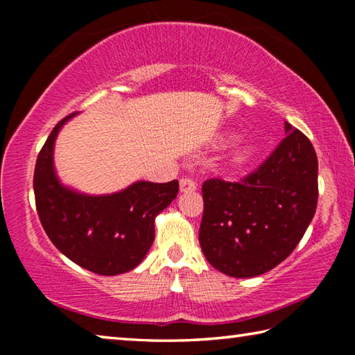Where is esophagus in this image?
Segmentation results:
<instances>
[{"mask_svg":"<svg viewBox=\"0 0 355 355\" xmlns=\"http://www.w3.org/2000/svg\"><path fill=\"white\" fill-rule=\"evenodd\" d=\"M197 184L192 182L191 178H182L180 180V191L182 192H194Z\"/></svg>","mask_w":355,"mask_h":355,"instance_id":"obj_1","label":"esophagus"}]
</instances>
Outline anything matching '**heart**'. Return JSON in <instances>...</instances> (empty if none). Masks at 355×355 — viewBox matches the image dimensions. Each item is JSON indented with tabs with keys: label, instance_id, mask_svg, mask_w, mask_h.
<instances>
[{
	"label": "heart",
	"instance_id": "heart-1",
	"mask_svg": "<svg viewBox=\"0 0 355 355\" xmlns=\"http://www.w3.org/2000/svg\"><path fill=\"white\" fill-rule=\"evenodd\" d=\"M233 139H235V136H224L220 137V144L222 146H225V144H230ZM258 153V147L255 144H241V146H238L235 150L232 152L230 156V163L233 167H243L245 164H249L252 159L255 158Z\"/></svg>",
	"mask_w": 355,
	"mask_h": 355
}]
</instances>
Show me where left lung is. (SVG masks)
I'll use <instances>...</instances> for the list:
<instances>
[{"instance_id":"obj_1","label":"left lung","mask_w":355,"mask_h":355,"mask_svg":"<svg viewBox=\"0 0 355 355\" xmlns=\"http://www.w3.org/2000/svg\"><path fill=\"white\" fill-rule=\"evenodd\" d=\"M285 139L245 177L202 186L199 243L214 269L230 277H255L291 254L313 219L318 158L309 137L285 122Z\"/></svg>"}]
</instances>
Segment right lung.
<instances>
[{"mask_svg": "<svg viewBox=\"0 0 355 355\" xmlns=\"http://www.w3.org/2000/svg\"><path fill=\"white\" fill-rule=\"evenodd\" d=\"M78 112L62 119L37 156L35 207L51 243L87 271L119 275L135 269L152 248L155 219L177 197L178 182H135L112 194H84L65 186L55 169L59 131Z\"/></svg>", "mask_w": 355, "mask_h": 355, "instance_id": "add662e5", "label": "right lung"}]
</instances>
